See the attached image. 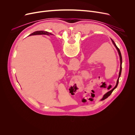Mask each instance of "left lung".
<instances>
[{
  "label": "left lung",
  "instance_id": "8db88e82",
  "mask_svg": "<svg viewBox=\"0 0 135 135\" xmlns=\"http://www.w3.org/2000/svg\"><path fill=\"white\" fill-rule=\"evenodd\" d=\"M112 42H113V44L114 45V46L115 47V48H117V51H118V54H119V58H120V70H119V76H118V80H117V84H116V85H115V86L114 87L112 90H110V91H109V92H108L107 93L105 94V95H104V97H103V99H101V100H105V99H107V98H108L110 95H111V93H112V92L114 90V89H115L116 88H117V85H118V83H119V77H120V75H121V72H122V55H121V53H120V50H119V49L118 48V47H117V46H116V44H115V43H114V42L113 41V40L112 39Z\"/></svg>",
  "mask_w": 135,
  "mask_h": 135
}]
</instances>
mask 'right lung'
<instances>
[{
  "label": "right lung",
  "instance_id": "1",
  "mask_svg": "<svg viewBox=\"0 0 135 135\" xmlns=\"http://www.w3.org/2000/svg\"><path fill=\"white\" fill-rule=\"evenodd\" d=\"M49 34H51V33H49L47 31H36L34 32L33 33L31 34V35H49Z\"/></svg>",
  "mask_w": 135,
  "mask_h": 135
}]
</instances>
